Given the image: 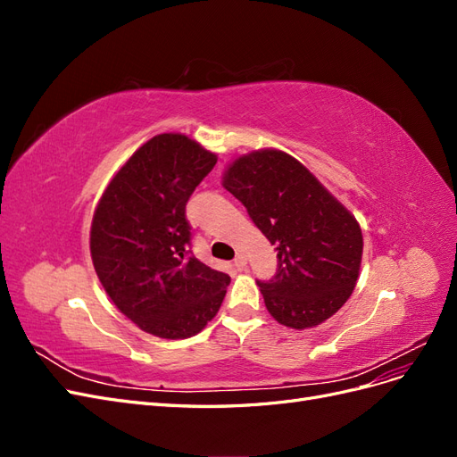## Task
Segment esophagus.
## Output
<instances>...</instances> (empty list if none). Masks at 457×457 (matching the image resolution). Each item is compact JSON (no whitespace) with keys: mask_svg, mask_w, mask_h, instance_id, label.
<instances>
[{"mask_svg":"<svg viewBox=\"0 0 457 457\" xmlns=\"http://www.w3.org/2000/svg\"><path fill=\"white\" fill-rule=\"evenodd\" d=\"M245 265H247V261H245L244 255H237V257H234V267H237L238 270H244Z\"/></svg>","mask_w":457,"mask_h":457,"instance_id":"esophagus-1","label":"esophagus"}]
</instances>
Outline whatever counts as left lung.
I'll return each mask as SVG.
<instances>
[{
	"label": "left lung",
	"instance_id": "left-lung-1",
	"mask_svg": "<svg viewBox=\"0 0 457 457\" xmlns=\"http://www.w3.org/2000/svg\"><path fill=\"white\" fill-rule=\"evenodd\" d=\"M223 187L274 245L276 274L257 280L274 320L305 329L336 314L361 270L364 244L356 219L305 165L280 150L238 158Z\"/></svg>",
	"mask_w": 457,
	"mask_h": 457
}]
</instances>
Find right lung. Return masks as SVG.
<instances>
[{"mask_svg":"<svg viewBox=\"0 0 457 457\" xmlns=\"http://www.w3.org/2000/svg\"><path fill=\"white\" fill-rule=\"evenodd\" d=\"M215 163L185 135H156L116 173L95 210L96 276L114 305L152 336H196L225 299L230 276L192 253L187 219L188 198Z\"/></svg>","mask_w":457,"mask_h":457,"instance_id":"1","label":"right lung"}]
</instances>
